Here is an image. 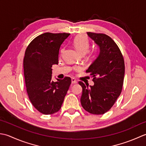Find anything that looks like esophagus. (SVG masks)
Segmentation results:
<instances>
[{
  "instance_id": "esophagus-1",
  "label": "esophagus",
  "mask_w": 146,
  "mask_h": 146,
  "mask_svg": "<svg viewBox=\"0 0 146 146\" xmlns=\"http://www.w3.org/2000/svg\"><path fill=\"white\" fill-rule=\"evenodd\" d=\"M71 81H72V84H77V81L74 78H72V80H71Z\"/></svg>"
}]
</instances>
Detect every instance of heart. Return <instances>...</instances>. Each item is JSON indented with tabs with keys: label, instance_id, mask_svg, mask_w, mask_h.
Instances as JSON below:
<instances>
[{
	"label": "heart",
	"instance_id": "b5f03b06",
	"mask_svg": "<svg viewBox=\"0 0 146 146\" xmlns=\"http://www.w3.org/2000/svg\"><path fill=\"white\" fill-rule=\"evenodd\" d=\"M74 45L80 54L84 55L90 47V41L86 36L84 35H79L74 38ZM61 51L62 52H63L64 48L62 49Z\"/></svg>",
	"mask_w": 146,
	"mask_h": 146
}]
</instances>
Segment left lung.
<instances>
[{
  "instance_id": "8db88e82",
  "label": "left lung",
  "mask_w": 146,
  "mask_h": 146,
  "mask_svg": "<svg viewBox=\"0 0 146 146\" xmlns=\"http://www.w3.org/2000/svg\"><path fill=\"white\" fill-rule=\"evenodd\" d=\"M87 35L99 47L96 58L86 70L93 77V86L79 84L82 88V106L94 115H102L114 105L122 90L125 64L117 44L108 35L88 32Z\"/></svg>"
}]
</instances>
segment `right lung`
<instances>
[{"instance_id": "right-lung-1", "label": "right lung", "mask_w": 146, "mask_h": 146, "mask_svg": "<svg viewBox=\"0 0 146 146\" xmlns=\"http://www.w3.org/2000/svg\"><path fill=\"white\" fill-rule=\"evenodd\" d=\"M70 33L41 34L29 43L24 58V74L29 100L35 108L44 115L60 109L71 79L52 80V65L58 64L61 45Z\"/></svg>"}]
</instances>
